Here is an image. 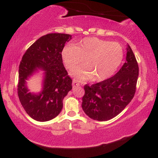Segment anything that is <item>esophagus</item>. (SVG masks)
<instances>
[{
    "instance_id": "obj_1",
    "label": "esophagus",
    "mask_w": 158,
    "mask_h": 158,
    "mask_svg": "<svg viewBox=\"0 0 158 158\" xmlns=\"http://www.w3.org/2000/svg\"><path fill=\"white\" fill-rule=\"evenodd\" d=\"M72 85H73V87L74 88V87H77V86H79V82L78 81L77 79H73V83H72Z\"/></svg>"
}]
</instances>
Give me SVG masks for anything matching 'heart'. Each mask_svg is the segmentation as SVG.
<instances>
[{"instance_id":"obj_1","label":"heart","mask_w":158,"mask_h":158,"mask_svg":"<svg viewBox=\"0 0 158 158\" xmlns=\"http://www.w3.org/2000/svg\"><path fill=\"white\" fill-rule=\"evenodd\" d=\"M62 59L65 66L74 72L79 79L101 81L111 77L117 72L124 58L121 44L95 37L81 39L77 46L67 45L63 49Z\"/></svg>"}]
</instances>
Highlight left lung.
Here are the masks:
<instances>
[{"mask_svg": "<svg viewBox=\"0 0 158 158\" xmlns=\"http://www.w3.org/2000/svg\"><path fill=\"white\" fill-rule=\"evenodd\" d=\"M138 75V63L128 45L126 61L115 75L84 86L81 107L85 113L97 121L109 120L118 115L133 99Z\"/></svg>", "mask_w": 158, "mask_h": 158, "instance_id": "1", "label": "left lung"}]
</instances>
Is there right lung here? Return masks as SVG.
<instances>
[{
  "label": "right lung",
  "mask_w": 158,
  "mask_h": 158,
  "mask_svg": "<svg viewBox=\"0 0 158 158\" xmlns=\"http://www.w3.org/2000/svg\"><path fill=\"white\" fill-rule=\"evenodd\" d=\"M71 35L49 33L41 36L23 54L19 64L18 95L27 114L40 122H45L59 115L63 99L72 89V79L62 62L63 48ZM45 70L44 88L38 95L28 93L25 81L37 69Z\"/></svg>",
  "instance_id": "1"
}]
</instances>
